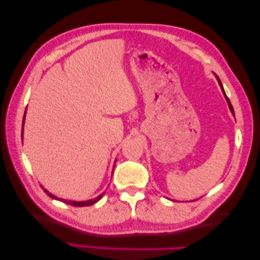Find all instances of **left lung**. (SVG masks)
Here are the masks:
<instances>
[{
  "mask_svg": "<svg viewBox=\"0 0 260 260\" xmlns=\"http://www.w3.org/2000/svg\"><path fill=\"white\" fill-rule=\"evenodd\" d=\"M216 77V79H218V83H219V85H220V87H221V91H222V93H223V95H224V98H226V100H227V102H228V106H229V109H231V112H232V114L234 115V109H233V106H232V104H231V101H229V99L227 98V95H226V92H224V90H223V86H222V84H221V80L219 79V77L218 76H215Z\"/></svg>",
  "mask_w": 260,
  "mask_h": 260,
  "instance_id": "8db88e82",
  "label": "left lung"
}]
</instances>
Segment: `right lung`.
I'll return each instance as SVG.
<instances>
[{
	"label": "right lung",
	"instance_id": "add662e5",
	"mask_svg": "<svg viewBox=\"0 0 260 260\" xmlns=\"http://www.w3.org/2000/svg\"><path fill=\"white\" fill-rule=\"evenodd\" d=\"M24 122H25V115H24V120H23V127H24ZM23 127H22V139H23ZM42 186V185H41ZM42 188H44V186H42ZM44 191L49 196L50 198H53V199H56V201H59V202H63V203H66V204H69V205H71V206H77V207H83V206H91V205H93V204H95L96 202H99L100 199L102 198V196L105 194V192H102L101 194H99L98 196V197H95V198H93V199H88V201H85V202H76V201H68V199H63V198H58V197H56V196H54L53 193H50L48 190H46V189H44Z\"/></svg>",
	"mask_w": 260,
	"mask_h": 260
}]
</instances>
